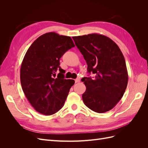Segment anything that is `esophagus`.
<instances>
[{"mask_svg": "<svg viewBox=\"0 0 148 148\" xmlns=\"http://www.w3.org/2000/svg\"><path fill=\"white\" fill-rule=\"evenodd\" d=\"M75 82L76 83H79V82H80V79H79V78H77V79H76L75 80Z\"/></svg>", "mask_w": 148, "mask_h": 148, "instance_id": "1", "label": "esophagus"}]
</instances>
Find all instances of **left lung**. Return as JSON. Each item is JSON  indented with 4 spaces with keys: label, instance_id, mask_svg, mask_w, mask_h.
<instances>
[{
    "label": "left lung",
    "instance_id": "left-lung-1",
    "mask_svg": "<svg viewBox=\"0 0 148 148\" xmlns=\"http://www.w3.org/2000/svg\"><path fill=\"white\" fill-rule=\"evenodd\" d=\"M83 56L88 71L95 78L84 77L86 89L83 101L89 109L104 113L113 109L123 97L128 76L122 52L114 41L97 33L72 37Z\"/></svg>",
    "mask_w": 148,
    "mask_h": 148
}]
</instances>
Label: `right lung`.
<instances>
[{
  "label": "right lung",
  "mask_w": 148,
  "mask_h": 148,
  "mask_svg": "<svg viewBox=\"0 0 148 148\" xmlns=\"http://www.w3.org/2000/svg\"><path fill=\"white\" fill-rule=\"evenodd\" d=\"M73 47L70 36L49 32L36 39L26 52L20 68L21 84L31 105L39 113L51 115L64 106L75 81L64 79L60 59ZM57 69L60 73L57 76Z\"/></svg>",
  "instance_id": "1"
}]
</instances>
